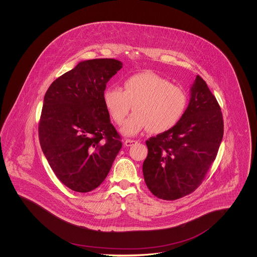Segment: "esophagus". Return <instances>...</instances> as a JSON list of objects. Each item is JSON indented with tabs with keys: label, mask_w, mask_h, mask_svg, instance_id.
Segmentation results:
<instances>
[{
	"label": "esophagus",
	"mask_w": 257,
	"mask_h": 257,
	"mask_svg": "<svg viewBox=\"0 0 257 257\" xmlns=\"http://www.w3.org/2000/svg\"><path fill=\"white\" fill-rule=\"evenodd\" d=\"M135 144H137V142L136 141H134V140H126L125 141V143H124V145L126 146V147H132L133 145H135Z\"/></svg>",
	"instance_id": "34e87169"
}]
</instances>
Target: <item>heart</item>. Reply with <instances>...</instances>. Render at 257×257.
Listing matches in <instances>:
<instances>
[{"mask_svg": "<svg viewBox=\"0 0 257 257\" xmlns=\"http://www.w3.org/2000/svg\"><path fill=\"white\" fill-rule=\"evenodd\" d=\"M103 100L111 118L118 125L124 122L134 107V113L121 129V133L128 137L147 129L153 134L171 130L182 117L187 105V96L181 87L148 70L127 77L123 90L108 87Z\"/></svg>", "mask_w": 257, "mask_h": 257, "instance_id": "heart-1", "label": "heart"}]
</instances>
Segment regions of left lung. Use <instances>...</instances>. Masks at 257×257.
<instances>
[{"mask_svg":"<svg viewBox=\"0 0 257 257\" xmlns=\"http://www.w3.org/2000/svg\"><path fill=\"white\" fill-rule=\"evenodd\" d=\"M190 93L178 123L147 141L145 181L154 196L165 200L178 199L196 190L216 159L223 136L219 103L198 75Z\"/></svg>","mask_w":257,"mask_h":257,"instance_id":"obj_1","label":"left lung"}]
</instances>
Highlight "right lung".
Returning <instances> with one entry per match:
<instances>
[{"mask_svg":"<svg viewBox=\"0 0 257 257\" xmlns=\"http://www.w3.org/2000/svg\"><path fill=\"white\" fill-rule=\"evenodd\" d=\"M121 68L114 59L80 61L55 80L44 96L41 149L56 176L75 192L96 189L122 147L103 100L107 83Z\"/></svg>","mask_w":257,"mask_h":257,"instance_id":"1","label":"right lung"}]
</instances>
